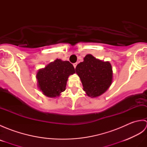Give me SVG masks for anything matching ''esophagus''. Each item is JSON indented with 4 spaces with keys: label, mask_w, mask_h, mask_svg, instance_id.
<instances>
[{
    "label": "esophagus",
    "mask_w": 147,
    "mask_h": 147,
    "mask_svg": "<svg viewBox=\"0 0 147 147\" xmlns=\"http://www.w3.org/2000/svg\"><path fill=\"white\" fill-rule=\"evenodd\" d=\"M77 64H77V62H76V63H74V64H73V65H74V68H76V65H77Z\"/></svg>",
    "instance_id": "1"
}]
</instances>
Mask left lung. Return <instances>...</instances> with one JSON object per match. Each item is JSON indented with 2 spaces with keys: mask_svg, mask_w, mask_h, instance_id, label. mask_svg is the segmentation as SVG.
<instances>
[{
  "mask_svg": "<svg viewBox=\"0 0 147 147\" xmlns=\"http://www.w3.org/2000/svg\"><path fill=\"white\" fill-rule=\"evenodd\" d=\"M76 72L82 81L83 90L92 97L102 95L112 83V69L110 62L100 61L91 54L86 55L84 61L77 65Z\"/></svg>",
  "mask_w": 147,
  "mask_h": 147,
  "instance_id": "8db88e82",
  "label": "left lung"
}]
</instances>
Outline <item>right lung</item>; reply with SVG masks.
<instances>
[{
  "label": "right lung",
  "instance_id": "obj_1",
  "mask_svg": "<svg viewBox=\"0 0 147 147\" xmlns=\"http://www.w3.org/2000/svg\"><path fill=\"white\" fill-rule=\"evenodd\" d=\"M74 73L73 64L57 59L38 71L36 78L38 87L46 96H58L65 90L69 76Z\"/></svg>",
  "mask_w": 147,
  "mask_h": 147
}]
</instances>
